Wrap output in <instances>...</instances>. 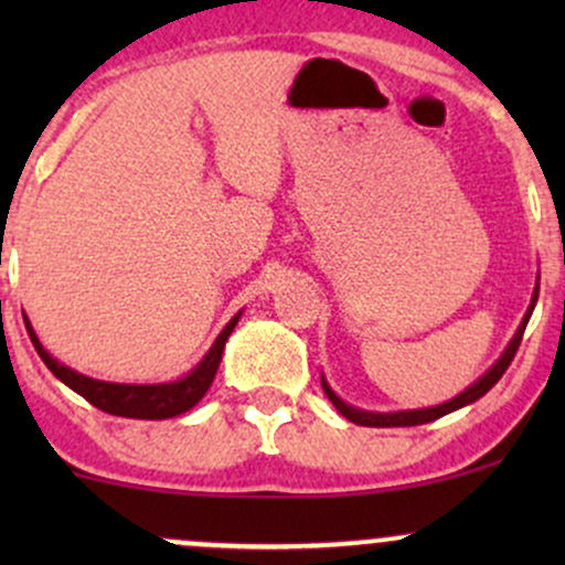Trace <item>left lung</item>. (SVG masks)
I'll use <instances>...</instances> for the list:
<instances>
[{
  "label": "left lung",
  "mask_w": 565,
  "mask_h": 565,
  "mask_svg": "<svg viewBox=\"0 0 565 565\" xmlns=\"http://www.w3.org/2000/svg\"><path fill=\"white\" fill-rule=\"evenodd\" d=\"M536 297H540V289L534 291V300H531V308H529V313L523 316V323H521V327H518V332H515V337H512V342H510V345H508V350H504V353H502V359H499L497 364L491 366L489 372H486L483 377L476 382V385H470L468 391H465V393H459L457 398L446 401V404H440V406H433V408H417V412L374 414V412H359V408L348 406L345 401H340V398H337V395L332 393V387H329L327 382L321 380V385H323V393H327V398L332 401V404L337 406V412H340L342 417H348L350 423H355V425H366V427H412V425H425V423H433V419L444 417V414H449V412H457V408H462V406L472 404V401H478V398H481V395L489 393L491 387H494L499 380H502V374L508 372V366L512 364V359H515L518 348H521L523 332H526V323H529V319H531V310H534V305H536Z\"/></svg>",
  "instance_id": "1"
}]
</instances>
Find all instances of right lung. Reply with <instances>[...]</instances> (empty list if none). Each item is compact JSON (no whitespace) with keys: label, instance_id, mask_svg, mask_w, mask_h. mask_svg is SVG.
Masks as SVG:
<instances>
[{"label":"right lung","instance_id":"right-lung-1","mask_svg":"<svg viewBox=\"0 0 565 565\" xmlns=\"http://www.w3.org/2000/svg\"><path fill=\"white\" fill-rule=\"evenodd\" d=\"M236 321L238 316H233L228 327L220 332L215 345L210 348V353L204 355V361H201L188 377L170 382V385H116V382H100L93 377H84V374L74 372V369L57 364L53 355L42 348V342L36 340L34 329H31L29 321H25V329H29V337L31 342H34L39 359L47 364L50 372H53L61 382H66L71 391H76L82 398H87L89 404L100 408V412L116 414V417H132V419H170L196 406L199 401L204 398V393L210 391L212 380H215V372L220 366V359H223L225 340L231 337Z\"/></svg>","mask_w":565,"mask_h":565}]
</instances>
